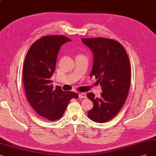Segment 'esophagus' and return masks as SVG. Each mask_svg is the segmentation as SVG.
I'll return each mask as SVG.
<instances>
[{
    "label": "esophagus",
    "instance_id": "34e87169",
    "mask_svg": "<svg viewBox=\"0 0 156 156\" xmlns=\"http://www.w3.org/2000/svg\"><path fill=\"white\" fill-rule=\"evenodd\" d=\"M86 97H87V96H86L85 93H82L79 94V98H85Z\"/></svg>",
    "mask_w": 156,
    "mask_h": 156
}]
</instances>
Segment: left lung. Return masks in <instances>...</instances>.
Listing matches in <instances>:
<instances>
[{"instance_id": "8db88e82", "label": "left lung", "mask_w": 156, "mask_h": 156, "mask_svg": "<svg viewBox=\"0 0 156 156\" xmlns=\"http://www.w3.org/2000/svg\"><path fill=\"white\" fill-rule=\"evenodd\" d=\"M82 41L94 55L90 77L98 79L103 91L100 98L93 93L87 94L93 103L88 117L94 122L105 123L116 116L128 96L131 79L129 58L116 40L98 37L82 38Z\"/></svg>"}]
</instances>
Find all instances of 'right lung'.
Masks as SVG:
<instances>
[{"label": "right lung", "instance_id": "add662e5", "mask_svg": "<svg viewBox=\"0 0 156 156\" xmlns=\"http://www.w3.org/2000/svg\"><path fill=\"white\" fill-rule=\"evenodd\" d=\"M71 39L63 35L44 36L29 49L23 66V82L27 101L40 116L49 121L62 118L72 98L78 95L54 87L51 78L61 46Z\"/></svg>", "mask_w": 156, "mask_h": 156}]
</instances>
